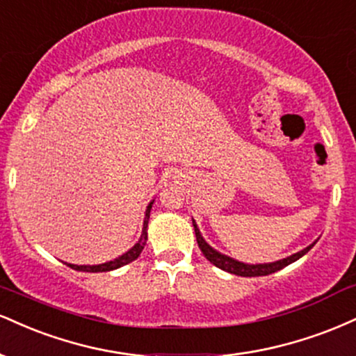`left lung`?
Instances as JSON below:
<instances>
[{
	"instance_id": "obj_1",
	"label": "left lung",
	"mask_w": 356,
	"mask_h": 356,
	"mask_svg": "<svg viewBox=\"0 0 356 356\" xmlns=\"http://www.w3.org/2000/svg\"><path fill=\"white\" fill-rule=\"evenodd\" d=\"M193 227H195L196 241H198V246H200V250H202V253L204 254V258H207L210 263H213L215 266H218V268L228 271V273H232V275H238V277H265V275L275 273V271L285 268V266L290 265V263L300 260V258L310 252V250L313 248V245L316 243L315 241V243H312L310 246H307V248H303L302 252L291 254V257L283 258V260H278L273 263H260V265H248V263L236 261V260H233V258L227 257V254L216 252L215 248H211V246L203 240L202 233H200L198 227H196L195 220H193Z\"/></svg>"
}]
</instances>
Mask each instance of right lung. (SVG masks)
Returning <instances> with one entry per match:
<instances>
[{"mask_svg": "<svg viewBox=\"0 0 356 356\" xmlns=\"http://www.w3.org/2000/svg\"><path fill=\"white\" fill-rule=\"evenodd\" d=\"M153 202H154V200H153ZM153 202H149L148 207H146L143 229H141L140 240H138V243L133 246V248H129L127 253H123V254H121V257L115 258V260H113V261L102 263V265H71V263H66V265H68L70 268L78 270V271H90V273H99V271L116 270V268H120V266H124V265H128V263H131L133 260H136V258L140 257V253L143 252V248H145V245H146V240H148V232H146V229H148L149 211H152Z\"/></svg>", "mask_w": 356, "mask_h": 356, "instance_id": "obj_1", "label": "right lung"}]
</instances>
